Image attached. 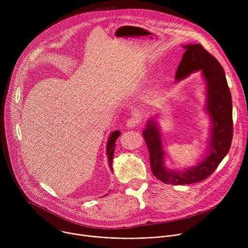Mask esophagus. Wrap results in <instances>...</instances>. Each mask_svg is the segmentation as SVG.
<instances>
[{
  "label": "esophagus",
  "mask_w": 248,
  "mask_h": 248,
  "mask_svg": "<svg viewBox=\"0 0 248 248\" xmlns=\"http://www.w3.org/2000/svg\"><path fill=\"white\" fill-rule=\"evenodd\" d=\"M138 124H139V118L137 116H133L126 121V126L129 128H133L137 126Z\"/></svg>",
  "instance_id": "obj_1"
}]
</instances>
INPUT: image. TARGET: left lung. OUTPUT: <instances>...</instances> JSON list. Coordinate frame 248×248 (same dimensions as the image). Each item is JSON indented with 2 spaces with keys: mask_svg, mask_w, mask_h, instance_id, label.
Here are the masks:
<instances>
[{
  "mask_svg": "<svg viewBox=\"0 0 248 248\" xmlns=\"http://www.w3.org/2000/svg\"><path fill=\"white\" fill-rule=\"evenodd\" d=\"M184 48L186 52L176 70L175 79H183L195 70H202L207 82V111L213 129L208 157L192 169L178 171L167 170L165 167L159 129L153 121L148 122L143 137L149 151L151 170L162 183L173 186L199 183L213 173L228 154L233 133L232 95L223 66L200 44L186 45Z\"/></svg>",
  "mask_w": 248,
  "mask_h": 248,
  "instance_id": "1",
  "label": "left lung"
}]
</instances>
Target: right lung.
Masks as SVG:
<instances>
[{"instance_id": "1", "label": "right lung", "mask_w": 248, "mask_h": 248, "mask_svg": "<svg viewBox=\"0 0 248 248\" xmlns=\"http://www.w3.org/2000/svg\"><path fill=\"white\" fill-rule=\"evenodd\" d=\"M120 135H121V132L119 130L114 131L111 134L109 141H108V144H107V155H108V161H109V166H110L111 170H113L112 163H113V157H114V152H115V143Z\"/></svg>"}]
</instances>
